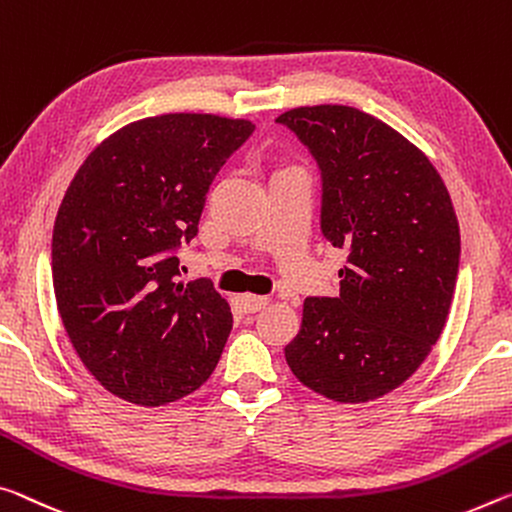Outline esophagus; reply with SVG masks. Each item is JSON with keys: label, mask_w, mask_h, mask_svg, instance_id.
<instances>
[{"label": "esophagus", "mask_w": 512, "mask_h": 512, "mask_svg": "<svg viewBox=\"0 0 512 512\" xmlns=\"http://www.w3.org/2000/svg\"><path fill=\"white\" fill-rule=\"evenodd\" d=\"M239 303H241V307H243V312L255 314V312L264 310V307L269 305V298H266V296H253V294H246V296H241V298H239Z\"/></svg>", "instance_id": "obj_1"}]
</instances>
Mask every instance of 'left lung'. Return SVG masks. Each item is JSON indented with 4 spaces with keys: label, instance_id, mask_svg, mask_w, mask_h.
<instances>
[{
    "label": "left lung",
    "instance_id": "8db88e82",
    "mask_svg": "<svg viewBox=\"0 0 512 512\" xmlns=\"http://www.w3.org/2000/svg\"><path fill=\"white\" fill-rule=\"evenodd\" d=\"M321 170V232L346 248L339 296H312L287 344L289 369L339 403L403 385L440 339L460 264V230L440 173L383 120L342 104L285 111Z\"/></svg>",
    "mask_w": 512,
    "mask_h": 512
}]
</instances>
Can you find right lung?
<instances>
[{
	"mask_svg": "<svg viewBox=\"0 0 512 512\" xmlns=\"http://www.w3.org/2000/svg\"><path fill=\"white\" fill-rule=\"evenodd\" d=\"M250 120L166 113L118 129L72 177L52 234L63 328L111 394L164 405L212 376L232 330L212 280H180L209 184Z\"/></svg>",
	"mask_w": 512,
	"mask_h": 512,
	"instance_id": "right-lung-1",
	"label": "right lung"
}]
</instances>
